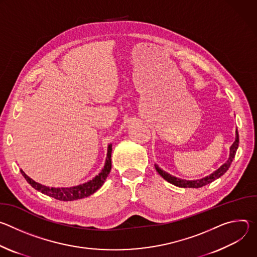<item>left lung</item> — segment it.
Returning a JSON list of instances; mask_svg holds the SVG:
<instances>
[{"mask_svg":"<svg viewBox=\"0 0 257 257\" xmlns=\"http://www.w3.org/2000/svg\"><path fill=\"white\" fill-rule=\"evenodd\" d=\"M238 146H239V134H238V130L236 129V137H235V141L233 142V144L231 145L230 148V155H229V159L227 160V162L225 164H223L221 167H219L217 170H215L213 173H211L210 175L201 178V179H196V180H186V179H181V178H177L169 173H167L166 171L162 170L157 164H155L156 170L157 172L169 183L171 184L178 186V187H182V188H200L202 186H205L209 183L213 182L214 180H216L217 178H219L221 176H223L230 168L236 152L238 150Z\"/></svg>","mask_w":257,"mask_h":257,"instance_id":"1","label":"left lung"}]
</instances>
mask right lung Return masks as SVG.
<instances>
[{
  "label": "right lung",
  "mask_w": 257,
  "mask_h": 257,
  "mask_svg": "<svg viewBox=\"0 0 257 257\" xmlns=\"http://www.w3.org/2000/svg\"><path fill=\"white\" fill-rule=\"evenodd\" d=\"M111 158H112V143H109L107 145V153H106L104 166L100 171V173L97 176H95L93 179L89 180L88 182L83 183V184H80L77 186H73V187H61V188L48 187L40 184V183L35 182L31 178H29L22 170H20V172L22 176L25 178V180L35 190H38L48 196L54 197L55 199H58V200L72 201V200H77V199L88 197L89 195L93 194L102 186L107 175L109 174L112 169Z\"/></svg>",
  "instance_id": "right-lung-1"
}]
</instances>
